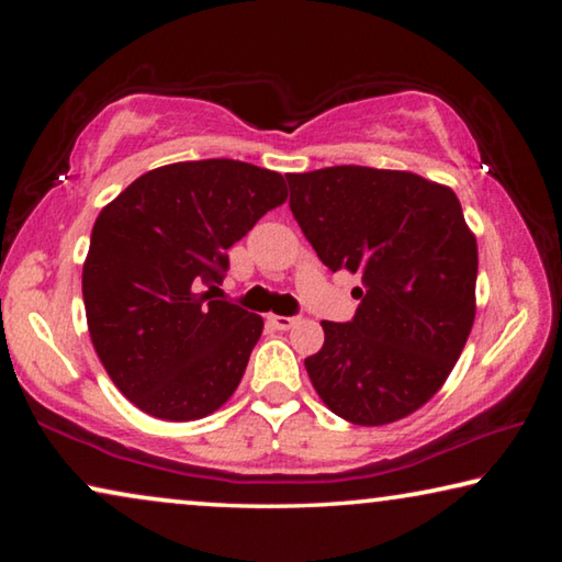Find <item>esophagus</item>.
I'll return each instance as SVG.
<instances>
[{
	"instance_id": "34e87169",
	"label": "esophagus",
	"mask_w": 562,
	"mask_h": 562,
	"mask_svg": "<svg viewBox=\"0 0 562 562\" xmlns=\"http://www.w3.org/2000/svg\"><path fill=\"white\" fill-rule=\"evenodd\" d=\"M268 322H270V325H272L274 329H290V327H294V322H297V317H282V315H270V317H268Z\"/></svg>"
}]
</instances>
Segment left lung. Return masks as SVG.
<instances>
[{
    "instance_id": "left-lung-1",
    "label": "left lung",
    "mask_w": 562,
    "mask_h": 562,
    "mask_svg": "<svg viewBox=\"0 0 562 562\" xmlns=\"http://www.w3.org/2000/svg\"><path fill=\"white\" fill-rule=\"evenodd\" d=\"M290 211L331 272L361 274L351 322H322L304 359L337 416L382 426L443 386L475 317L479 247L451 188L408 170L331 166L290 173Z\"/></svg>"
}]
</instances>
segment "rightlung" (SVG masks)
I'll return each instance as SVG.
<instances>
[{"label": "right lung", "mask_w": 562, "mask_h": 562, "mask_svg": "<svg viewBox=\"0 0 562 562\" xmlns=\"http://www.w3.org/2000/svg\"><path fill=\"white\" fill-rule=\"evenodd\" d=\"M284 201L274 170L207 158L148 170L99 213L81 278L89 335L140 412L195 422L233 396L262 317L211 292L227 250Z\"/></svg>", "instance_id": "right-lung-1"}]
</instances>
